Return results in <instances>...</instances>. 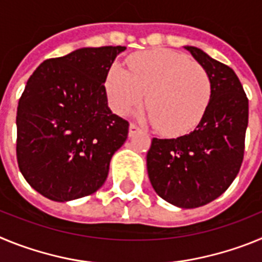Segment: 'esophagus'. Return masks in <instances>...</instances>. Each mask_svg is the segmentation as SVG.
<instances>
[{"mask_svg": "<svg viewBox=\"0 0 262 262\" xmlns=\"http://www.w3.org/2000/svg\"><path fill=\"white\" fill-rule=\"evenodd\" d=\"M139 131H140V128H139L138 126H135V124H129L128 136H129V138H133V136L135 135L136 133H139Z\"/></svg>", "mask_w": 262, "mask_h": 262, "instance_id": "esophagus-1", "label": "esophagus"}]
</instances>
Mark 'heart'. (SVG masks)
Wrapping results in <instances>:
<instances>
[{"label":"heart","instance_id":"b5f03b06","mask_svg":"<svg viewBox=\"0 0 262 262\" xmlns=\"http://www.w3.org/2000/svg\"><path fill=\"white\" fill-rule=\"evenodd\" d=\"M111 108L127 114L144 101L142 118L168 135L187 133L200 123L211 98V80L200 62L182 53L154 50L129 61V72L115 64L106 78Z\"/></svg>","mask_w":262,"mask_h":262}]
</instances>
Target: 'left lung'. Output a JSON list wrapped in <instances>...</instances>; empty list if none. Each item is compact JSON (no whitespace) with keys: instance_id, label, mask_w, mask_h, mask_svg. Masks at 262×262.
<instances>
[{"instance_id":"1","label":"left lung","mask_w":262,"mask_h":262,"mask_svg":"<svg viewBox=\"0 0 262 262\" xmlns=\"http://www.w3.org/2000/svg\"><path fill=\"white\" fill-rule=\"evenodd\" d=\"M184 48L209 73L211 98L190 134L152 139L147 172L164 201L181 209H195L222 195L239 173L248 127V98L230 67L201 48Z\"/></svg>"}]
</instances>
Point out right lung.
Returning <instances> with one entry per match:
<instances>
[{"mask_svg": "<svg viewBox=\"0 0 262 262\" xmlns=\"http://www.w3.org/2000/svg\"><path fill=\"white\" fill-rule=\"evenodd\" d=\"M126 47H85L46 60L27 81L17 110V159L38 193L68 202L105 184L128 122L113 114L105 82Z\"/></svg>", "mask_w": 262, "mask_h": 262, "instance_id": "obj_1", "label": "right lung"}]
</instances>
